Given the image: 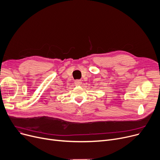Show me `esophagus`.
Segmentation results:
<instances>
[{"instance_id":"1","label":"esophagus","mask_w":160,"mask_h":160,"mask_svg":"<svg viewBox=\"0 0 160 160\" xmlns=\"http://www.w3.org/2000/svg\"><path fill=\"white\" fill-rule=\"evenodd\" d=\"M74 82H75V85L76 86H79L82 84V82H81V80H75Z\"/></svg>"}]
</instances>
